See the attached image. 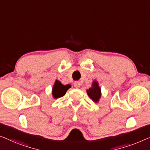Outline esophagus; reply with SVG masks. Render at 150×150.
<instances>
[{"mask_svg":"<svg viewBox=\"0 0 150 150\" xmlns=\"http://www.w3.org/2000/svg\"><path fill=\"white\" fill-rule=\"evenodd\" d=\"M74 86L76 88H79L80 86H81V83H80L79 81H75L74 83Z\"/></svg>","mask_w":150,"mask_h":150,"instance_id":"esophagus-1","label":"esophagus"}]
</instances>
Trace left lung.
<instances>
[{
  "mask_svg": "<svg viewBox=\"0 0 150 150\" xmlns=\"http://www.w3.org/2000/svg\"><path fill=\"white\" fill-rule=\"evenodd\" d=\"M87 93L89 97L93 100V102H98L101 97V89L99 87L98 83L94 81L92 83V86L87 90Z\"/></svg>",
  "mask_w": 150,
  "mask_h": 150,
  "instance_id": "obj_1",
  "label": "left lung"
}]
</instances>
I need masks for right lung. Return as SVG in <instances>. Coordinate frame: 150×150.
Listing matches in <instances>:
<instances>
[{
  "mask_svg": "<svg viewBox=\"0 0 150 150\" xmlns=\"http://www.w3.org/2000/svg\"><path fill=\"white\" fill-rule=\"evenodd\" d=\"M71 88V85L67 84L66 86L62 85L59 81H56L52 88V96L54 98H59L64 96L67 91Z\"/></svg>",
  "mask_w": 150,
  "mask_h": 150,
  "instance_id": "right-lung-1",
  "label": "right lung"
}]
</instances>
